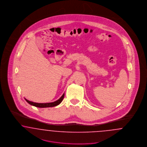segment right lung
Returning <instances> with one entry per match:
<instances>
[{
  "mask_svg": "<svg viewBox=\"0 0 147 147\" xmlns=\"http://www.w3.org/2000/svg\"><path fill=\"white\" fill-rule=\"evenodd\" d=\"M64 96V94H63L62 96L59 98L58 100H57L55 102H49V103H36V102H34L32 101H30L28 100L25 99V100L28 102L29 104L34 106L35 107H40V108H45V107H54L57 105H59V104H61V102L63 100V98Z\"/></svg>",
  "mask_w": 147,
  "mask_h": 147,
  "instance_id": "1",
  "label": "right lung"
}]
</instances>
